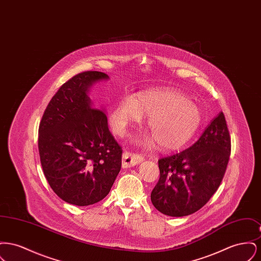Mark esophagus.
Here are the masks:
<instances>
[{"label":"esophagus","instance_id":"1","mask_svg":"<svg viewBox=\"0 0 261 261\" xmlns=\"http://www.w3.org/2000/svg\"><path fill=\"white\" fill-rule=\"evenodd\" d=\"M143 161H144V156L142 154L126 151L122 155V166L123 168L132 167Z\"/></svg>","mask_w":261,"mask_h":261}]
</instances>
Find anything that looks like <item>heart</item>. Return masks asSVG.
Segmentation results:
<instances>
[{
  "label": "heart",
  "instance_id": "heart-1",
  "mask_svg": "<svg viewBox=\"0 0 261 261\" xmlns=\"http://www.w3.org/2000/svg\"><path fill=\"white\" fill-rule=\"evenodd\" d=\"M148 116L147 129L159 148H181L196 134L201 123L199 107L185 95L172 89L139 92L131 99L120 100L110 113L112 132L123 136L130 126Z\"/></svg>",
  "mask_w": 261,
  "mask_h": 261
}]
</instances>
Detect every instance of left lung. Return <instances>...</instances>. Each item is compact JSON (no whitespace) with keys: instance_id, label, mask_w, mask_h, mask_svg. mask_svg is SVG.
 Masks as SVG:
<instances>
[{"instance_id":"obj_1","label":"left lung","mask_w":261,"mask_h":261,"mask_svg":"<svg viewBox=\"0 0 261 261\" xmlns=\"http://www.w3.org/2000/svg\"><path fill=\"white\" fill-rule=\"evenodd\" d=\"M231 153L223 112L190 148L159 160L160 180L150 194L154 207L181 217L200 210L220 186Z\"/></svg>"}]
</instances>
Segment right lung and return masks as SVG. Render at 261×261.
<instances>
[{
  "label": "right lung",
  "mask_w": 261,
  "mask_h": 261,
  "mask_svg": "<svg viewBox=\"0 0 261 261\" xmlns=\"http://www.w3.org/2000/svg\"><path fill=\"white\" fill-rule=\"evenodd\" d=\"M109 76L84 71L65 82L46 108L38 148L45 177L64 201L85 206L106 198L121 168L122 149L105 112L94 109L88 92Z\"/></svg>",
  "instance_id": "obj_1"
}]
</instances>
